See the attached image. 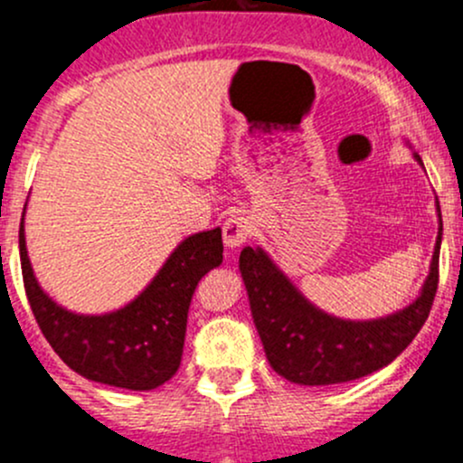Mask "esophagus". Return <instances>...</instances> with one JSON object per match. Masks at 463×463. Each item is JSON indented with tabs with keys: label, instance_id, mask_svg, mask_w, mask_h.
<instances>
[{
	"label": "esophagus",
	"instance_id": "1",
	"mask_svg": "<svg viewBox=\"0 0 463 463\" xmlns=\"http://www.w3.org/2000/svg\"><path fill=\"white\" fill-rule=\"evenodd\" d=\"M222 231H223V244H226V249L235 250L249 240L250 232H253V223H250V219L244 217V214H232V217L226 219Z\"/></svg>",
	"mask_w": 463,
	"mask_h": 463
}]
</instances>
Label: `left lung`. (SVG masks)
Returning a JSON list of instances; mask_svg holds the SVG:
<instances>
[{"label": "left lung", "mask_w": 463, "mask_h": 463, "mask_svg": "<svg viewBox=\"0 0 463 463\" xmlns=\"http://www.w3.org/2000/svg\"><path fill=\"white\" fill-rule=\"evenodd\" d=\"M412 156L423 165L417 152ZM437 217V244L417 300L374 320H345L326 314L302 296L264 249L246 246L240 255V273L270 367L298 385H335L390 365L430 314L443 235L439 202Z\"/></svg>", "instance_id": "8db88e82"}]
</instances>
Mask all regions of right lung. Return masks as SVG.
<instances>
[{
	"label": "right lung",
	"instance_id": "right-lung-1",
	"mask_svg": "<svg viewBox=\"0 0 463 463\" xmlns=\"http://www.w3.org/2000/svg\"><path fill=\"white\" fill-rule=\"evenodd\" d=\"M20 260L33 316L53 352L89 381L145 392L179 370L194 288L223 261L222 228L185 237L132 302L107 314L64 309L40 287L26 250L24 213Z\"/></svg>",
	"mask_w": 463,
	"mask_h": 463
}]
</instances>
